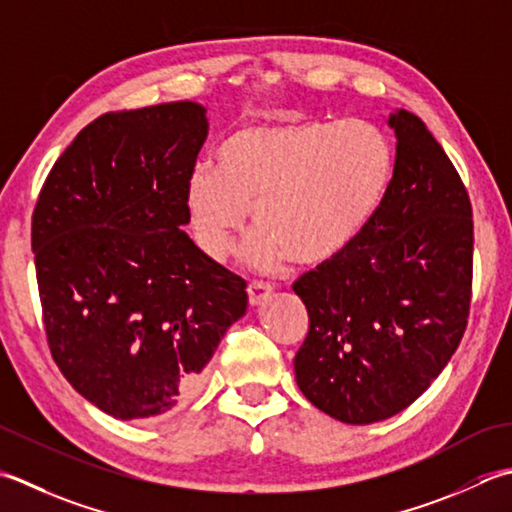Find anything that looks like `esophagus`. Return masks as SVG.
I'll return each instance as SVG.
<instances>
[{"instance_id": "obj_1", "label": "esophagus", "mask_w": 512, "mask_h": 512, "mask_svg": "<svg viewBox=\"0 0 512 512\" xmlns=\"http://www.w3.org/2000/svg\"><path fill=\"white\" fill-rule=\"evenodd\" d=\"M270 293H273V286H270L268 282H262V279H253V282L248 284V299L253 306L262 304Z\"/></svg>"}]
</instances>
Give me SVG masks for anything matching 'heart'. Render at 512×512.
Wrapping results in <instances>:
<instances>
[{
    "instance_id": "1",
    "label": "heart",
    "mask_w": 512,
    "mask_h": 512,
    "mask_svg": "<svg viewBox=\"0 0 512 512\" xmlns=\"http://www.w3.org/2000/svg\"><path fill=\"white\" fill-rule=\"evenodd\" d=\"M395 150L366 119H308L253 124L217 148L215 168L188 177L186 204L197 242L222 259L250 219L255 264L288 255L322 264L346 250L382 204L393 177Z\"/></svg>"
}]
</instances>
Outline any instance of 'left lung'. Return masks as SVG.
<instances>
[{"mask_svg":"<svg viewBox=\"0 0 512 512\" xmlns=\"http://www.w3.org/2000/svg\"><path fill=\"white\" fill-rule=\"evenodd\" d=\"M397 153L382 204L353 244L293 284L308 310L295 379L344 424L402 413L462 342L473 286V208L417 115H388Z\"/></svg>","mask_w":512,"mask_h":512,"instance_id":"1","label":"left lung"}]
</instances>
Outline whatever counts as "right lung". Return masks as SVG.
<instances>
[{
  "instance_id": "add662e5",
  "label": "right lung",
  "mask_w": 512,
  "mask_h": 512,
  "mask_svg": "<svg viewBox=\"0 0 512 512\" xmlns=\"http://www.w3.org/2000/svg\"><path fill=\"white\" fill-rule=\"evenodd\" d=\"M206 135L195 102L106 113L64 150L37 199L30 244L50 353L115 419L188 404L246 313L244 279L182 230Z\"/></svg>"
}]
</instances>
